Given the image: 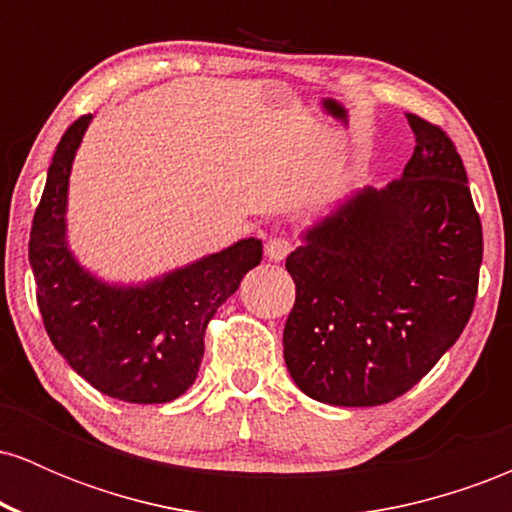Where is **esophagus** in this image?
Listing matches in <instances>:
<instances>
[{
	"label": "esophagus",
	"mask_w": 512,
	"mask_h": 512,
	"mask_svg": "<svg viewBox=\"0 0 512 512\" xmlns=\"http://www.w3.org/2000/svg\"><path fill=\"white\" fill-rule=\"evenodd\" d=\"M293 250L291 240L286 238H269L267 245H264V255H267V260L272 262H281L286 260V255Z\"/></svg>",
	"instance_id": "1"
}]
</instances>
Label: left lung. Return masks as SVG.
<instances>
[{
    "instance_id": "obj_1",
    "label": "left lung",
    "mask_w": 512,
    "mask_h": 512,
    "mask_svg": "<svg viewBox=\"0 0 512 512\" xmlns=\"http://www.w3.org/2000/svg\"><path fill=\"white\" fill-rule=\"evenodd\" d=\"M402 178L358 187L286 257L296 303L284 327L293 383L334 407L411 390L457 342L477 298L481 221L445 132L407 115Z\"/></svg>"
}]
</instances>
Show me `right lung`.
Listing matches in <instances>:
<instances>
[{
    "instance_id": "add662e5",
    "label": "right lung",
    "mask_w": 512,
    "mask_h": 512,
    "mask_svg": "<svg viewBox=\"0 0 512 512\" xmlns=\"http://www.w3.org/2000/svg\"><path fill=\"white\" fill-rule=\"evenodd\" d=\"M93 115L64 132L31 228L28 260L50 342L86 383L132 404L178 399L195 383L204 330L243 276L262 260V240L243 238L146 281H105L69 248V175Z\"/></svg>"
}]
</instances>
